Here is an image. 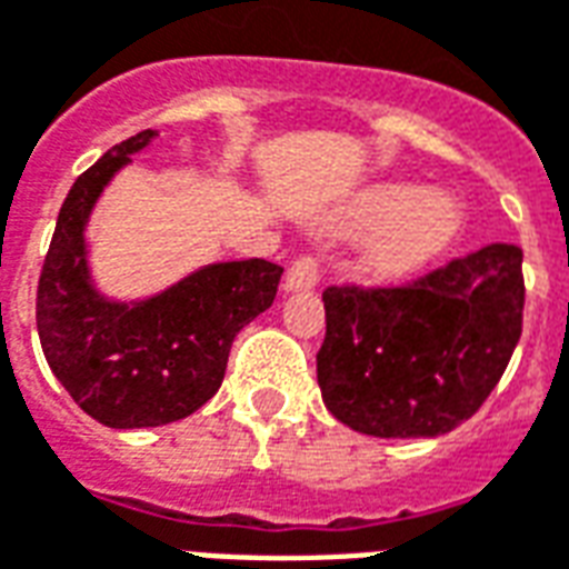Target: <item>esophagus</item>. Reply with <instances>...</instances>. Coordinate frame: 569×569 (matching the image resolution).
<instances>
[{
    "mask_svg": "<svg viewBox=\"0 0 569 569\" xmlns=\"http://www.w3.org/2000/svg\"><path fill=\"white\" fill-rule=\"evenodd\" d=\"M322 280V264H319L317 256H298L296 262L289 264L286 271L283 289L286 292H307Z\"/></svg>",
    "mask_w": 569,
    "mask_h": 569,
    "instance_id": "esophagus-1",
    "label": "esophagus"
}]
</instances>
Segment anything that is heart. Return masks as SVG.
I'll use <instances>...</instances> for the list:
<instances>
[{"mask_svg":"<svg viewBox=\"0 0 569 569\" xmlns=\"http://www.w3.org/2000/svg\"><path fill=\"white\" fill-rule=\"evenodd\" d=\"M458 222L456 201L403 180L365 189L335 217V226L347 234L373 231L361 252V271L377 283L422 271L456 238Z\"/></svg>","mask_w":569,"mask_h":569,"instance_id":"obj_1","label":"heart"}]
</instances>
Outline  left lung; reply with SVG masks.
<instances>
[{
  "label": "left lung",
  "instance_id": "obj_1",
  "mask_svg": "<svg viewBox=\"0 0 569 569\" xmlns=\"http://www.w3.org/2000/svg\"><path fill=\"white\" fill-rule=\"evenodd\" d=\"M322 401L370 437H437L477 413L521 338V250L491 243L403 286H328Z\"/></svg>",
  "mask_w": 569,
  "mask_h": 569
}]
</instances>
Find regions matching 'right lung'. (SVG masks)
I'll use <instances>...</instances> for the list:
<instances>
[{
    "mask_svg": "<svg viewBox=\"0 0 569 569\" xmlns=\"http://www.w3.org/2000/svg\"><path fill=\"white\" fill-rule=\"evenodd\" d=\"M153 129L126 138L74 180L38 277L36 322L53 377L108 428H156L208 403L231 340L273 305L283 268L264 259L217 262L147 301L96 292L83 229L108 180L144 150Z\"/></svg>",
    "mask_w": 569,
    "mask_h": 569,
    "instance_id": "add662e5",
    "label": "right lung"
}]
</instances>
